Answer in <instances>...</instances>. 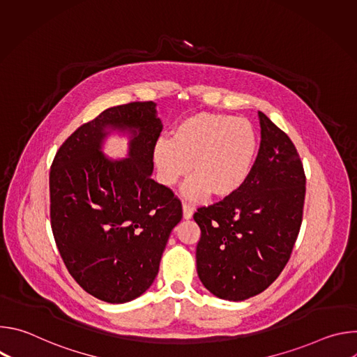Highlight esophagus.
<instances>
[{
	"label": "esophagus",
	"mask_w": 357,
	"mask_h": 357,
	"mask_svg": "<svg viewBox=\"0 0 357 357\" xmlns=\"http://www.w3.org/2000/svg\"><path fill=\"white\" fill-rule=\"evenodd\" d=\"M182 211H183V219H190L193 216V208L188 203H182Z\"/></svg>",
	"instance_id": "obj_1"
}]
</instances>
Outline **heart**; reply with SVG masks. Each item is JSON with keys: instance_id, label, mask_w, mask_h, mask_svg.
<instances>
[{"instance_id": "obj_1", "label": "heart", "mask_w": 357, "mask_h": 357, "mask_svg": "<svg viewBox=\"0 0 357 357\" xmlns=\"http://www.w3.org/2000/svg\"><path fill=\"white\" fill-rule=\"evenodd\" d=\"M259 151V134L245 119L199 113L179 121L169 139L158 141L152 160L162 183L171 186L189 172L185 195L215 199L236 195L250 178Z\"/></svg>"}]
</instances>
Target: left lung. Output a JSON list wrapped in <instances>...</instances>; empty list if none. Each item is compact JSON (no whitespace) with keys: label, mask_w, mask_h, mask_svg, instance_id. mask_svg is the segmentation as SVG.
<instances>
[{"label":"left lung","mask_w":357,"mask_h":357,"mask_svg":"<svg viewBox=\"0 0 357 357\" xmlns=\"http://www.w3.org/2000/svg\"><path fill=\"white\" fill-rule=\"evenodd\" d=\"M259 120L260 149L244 186L193 215L199 280L227 301L251 298L277 280L302 223L305 174L296 148L264 113Z\"/></svg>","instance_id":"obj_1"}]
</instances>
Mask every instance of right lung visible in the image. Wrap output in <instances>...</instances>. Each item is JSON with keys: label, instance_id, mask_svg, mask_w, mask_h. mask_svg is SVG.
Segmentation results:
<instances>
[{"label": "right lung", "instance_id": "add662e5", "mask_svg": "<svg viewBox=\"0 0 357 357\" xmlns=\"http://www.w3.org/2000/svg\"><path fill=\"white\" fill-rule=\"evenodd\" d=\"M161 131L154 101L110 107L80 126L50 167V223L63 263L86 292L109 303L152 285L182 219L179 199L151 179ZM112 132L129 137L127 159L104 155Z\"/></svg>", "mask_w": 357, "mask_h": 357}]
</instances>
